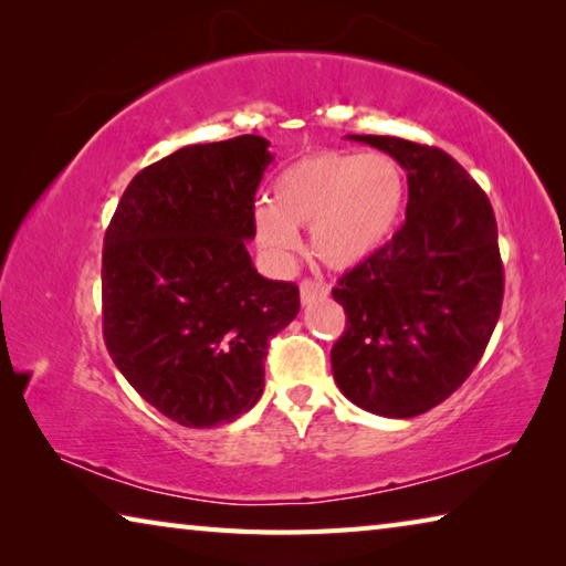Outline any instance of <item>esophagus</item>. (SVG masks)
Segmentation results:
<instances>
[{
  "label": "esophagus",
  "instance_id": "esophagus-1",
  "mask_svg": "<svg viewBox=\"0 0 566 566\" xmlns=\"http://www.w3.org/2000/svg\"><path fill=\"white\" fill-rule=\"evenodd\" d=\"M322 296H327V286H324L322 282H312V280H304L302 282V286H300L302 306L317 302V300H322Z\"/></svg>",
  "mask_w": 566,
  "mask_h": 566
}]
</instances>
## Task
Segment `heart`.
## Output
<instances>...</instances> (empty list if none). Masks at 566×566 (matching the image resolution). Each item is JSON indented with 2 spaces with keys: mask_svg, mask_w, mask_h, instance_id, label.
Segmentation results:
<instances>
[{
  "mask_svg": "<svg viewBox=\"0 0 566 566\" xmlns=\"http://www.w3.org/2000/svg\"><path fill=\"white\" fill-rule=\"evenodd\" d=\"M405 207L407 177L397 159L327 149L282 169L274 205L256 202L252 227L274 260L294 254L300 227H310L314 254L332 270H352L395 237Z\"/></svg>",
  "mask_w": 566,
  "mask_h": 566,
  "instance_id": "obj_1",
  "label": "heart"
}]
</instances>
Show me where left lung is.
<instances>
[{
	"label": "left lung",
	"instance_id": "1",
	"mask_svg": "<svg viewBox=\"0 0 566 566\" xmlns=\"http://www.w3.org/2000/svg\"><path fill=\"white\" fill-rule=\"evenodd\" d=\"M407 171V219L339 280L347 329L332 375L352 405L389 419L424 415L472 375L496 327L504 272L490 199L437 147L349 134Z\"/></svg>",
	"mask_w": 566,
	"mask_h": 566
}]
</instances>
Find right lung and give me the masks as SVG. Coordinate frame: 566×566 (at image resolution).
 Masks as SVG:
<instances>
[{
    "label": "right lung",
    "instance_id": "add662e5",
    "mask_svg": "<svg viewBox=\"0 0 566 566\" xmlns=\"http://www.w3.org/2000/svg\"><path fill=\"white\" fill-rule=\"evenodd\" d=\"M270 142L187 145L142 169L102 252V322L124 379L181 427L229 424L264 391L270 339L300 312L292 282L254 270L247 242Z\"/></svg>",
    "mask_w": 566,
    "mask_h": 566
}]
</instances>
